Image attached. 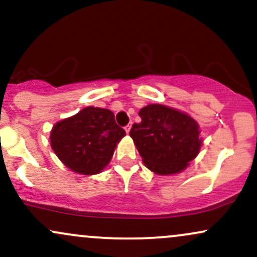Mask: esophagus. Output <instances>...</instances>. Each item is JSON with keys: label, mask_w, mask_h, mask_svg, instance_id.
<instances>
[{"label": "esophagus", "mask_w": 257, "mask_h": 257, "mask_svg": "<svg viewBox=\"0 0 257 257\" xmlns=\"http://www.w3.org/2000/svg\"><path fill=\"white\" fill-rule=\"evenodd\" d=\"M131 128H132L131 124H126V125L124 126V131H125L126 133H129V132H131Z\"/></svg>", "instance_id": "1"}]
</instances>
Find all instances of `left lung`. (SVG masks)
<instances>
[{"label":"left lung","instance_id":"8db88e82","mask_svg":"<svg viewBox=\"0 0 257 257\" xmlns=\"http://www.w3.org/2000/svg\"><path fill=\"white\" fill-rule=\"evenodd\" d=\"M131 135L144 163L159 175L180 173L198 155L202 141L198 124L188 114L153 104L139 112Z\"/></svg>","mask_w":257,"mask_h":257}]
</instances>
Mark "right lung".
Segmentation results:
<instances>
[{
	"instance_id": "1",
	"label": "right lung",
	"mask_w": 257,
	"mask_h": 257,
	"mask_svg": "<svg viewBox=\"0 0 257 257\" xmlns=\"http://www.w3.org/2000/svg\"><path fill=\"white\" fill-rule=\"evenodd\" d=\"M124 135V129L114 120L113 112L89 106L53 126L51 145L67 168L93 175L110 163L117 144Z\"/></svg>"
}]
</instances>
